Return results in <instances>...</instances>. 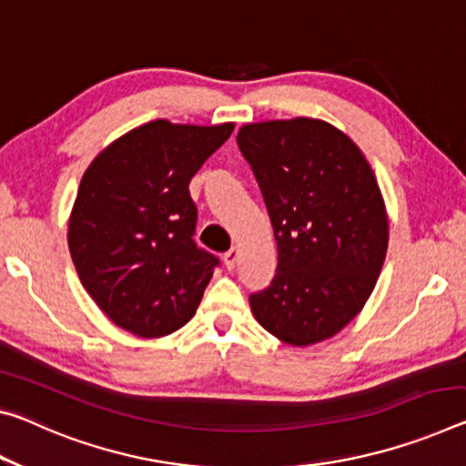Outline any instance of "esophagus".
<instances>
[{
  "instance_id": "34e87169",
  "label": "esophagus",
  "mask_w": 466,
  "mask_h": 466,
  "mask_svg": "<svg viewBox=\"0 0 466 466\" xmlns=\"http://www.w3.org/2000/svg\"><path fill=\"white\" fill-rule=\"evenodd\" d=\"M224 263L226 268L232 271L236 268V263H238V248H230L228 253H224Z\"/></svg>"
}]
</instances>
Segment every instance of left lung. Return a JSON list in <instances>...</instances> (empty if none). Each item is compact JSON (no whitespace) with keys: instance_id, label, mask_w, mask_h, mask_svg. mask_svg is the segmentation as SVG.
Instances as JSON below:
<instances>
[{"instance_id":"1","label":"left lung","mask_w":466,"mask_h":466,"mask_svg":"<svg viewBox=\"0 0 466 466\" xmlns=\"http://www.w3.org/2000/svg\"><path fill=\"white\" fill-rule=\"evenodd\" d=\"M278 245L271 284L248 297L257 321L292 346L338 334L373 292L388 218L365 155L328 122L297 117L242 127Z\"/></svg>"}]
</instances>
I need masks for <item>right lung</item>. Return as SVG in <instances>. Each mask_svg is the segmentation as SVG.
Returning a JSON list of instances; mask_svg holds the SVG:
<instances>
[{"instance_id": "right-lung-1", "label": "right lung", "mask_w": 466, "mask_h": 466, "mask_svg": "<svg viewBox=\"0 0 466 466\" xmlns=\"http://www.w3.org/2000/svg\"><path fill=\"white\" fill-rule=\"evenodd\" d=\"M232 130L155 120L88 166L68 247L85 290L116 326L159 338L195 315L219 259L193 238L198 213L188 184Z\"/></svg>"}]
</instances>
